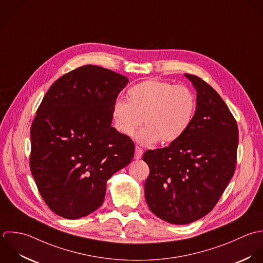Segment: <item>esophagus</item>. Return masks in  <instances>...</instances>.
I'll use <instances>...</instances> for the list:
<instances>
[{
	"mask_svg": "<svg viewBox=\"0 0 263 263\" xmlns=\"http://www.w3.org/2000/svg\"><path fill=\"white\" fill-rule=\"evenodd\" d=\"M143 153H144V150H143L140 146H136V149H135V158H136V159H140V158L143 156Z\"/></svg>",
	"mask_w": 263,
	"mask_h": 263,
	"instance_id": "obj_1",
	"label": "esophagus"
}]
</instances>
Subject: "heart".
Instances as JSON below:
<instances>
[{
  "label": "heart",
  "mask_w": 263,
  "mask_h": 263,
  "mask_svg": "<svg viewBox=\"0 0 263 263\" xmlns=\"http://www.w3.org/2000/svg\"><path fill=\"white\" fill-rule=\"evenodd\" d=\"M127 99L128 102L116 100L113 103L115 127L122 135L132 136L144 118L146 126L137 135V140L144 145L177 141L190 127L197 107L191 88L156 80L132 87Z\"/></svg>",
  "instance_id": "1"
}]
</instances>
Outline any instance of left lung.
I'll return each instance as SVG.
<instances>
[{"instance_id": "left-lung-1", "label": "left lung", "mask_w": 263, "mask_h": 263, "mask_svg": "<svg viewBox=\"0 0 263 263\" xmlns=\"http://www.w3.org/2000/svg\"><path fill=\"white\" fill-rule=\"evenodd\" d=\"M197 90L190 127L168 147L148 150L145 197L150 210L174 224L208 214L235 174L238 124L217 91L199 77L184 74Z\"/></svg>"}]
</instances>
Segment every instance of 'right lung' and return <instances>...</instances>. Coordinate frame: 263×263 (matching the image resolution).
<instances>
[{
	"label": "right lung",
	"instance_id": "add662e5",
	"mask_svg": "<svg viewBox=\"0 0 263 263\" xmlns=\"http://www.w3.org/2000/svg\"><path fill=\"white\" fill-rule=\"evenodd\" d=\"M127 78L97 65L58 79L45 95L30 127L29 165L48 207L77 219L104 201L106 181L130 163L132 139L112 122V106Z\"/></svg>",
	"mask_w": 263,
	"mask_h": 263
}]
</instances>
